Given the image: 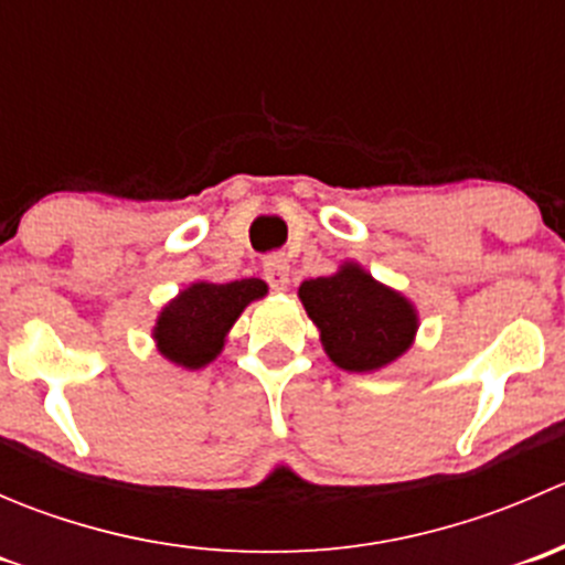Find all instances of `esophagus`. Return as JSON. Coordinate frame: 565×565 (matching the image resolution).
Wrapping results in <instances>:
<instances>
[{"instance_id": "34e87169", "label": "esophagus", "mask_w": 565, "mask_h": 565, "mask_svg": "<svg viewBox=\"0 0 565 565\" xmlns=\"http://www.w3.org/2000/svg\"><path fill=\"white\" fill-rule=\"evenodd\" d=\"M265 278L276 292H284L289 287V262L287 256L276 254V256H267L265 259Z\"/></svg>"}]
</instances>
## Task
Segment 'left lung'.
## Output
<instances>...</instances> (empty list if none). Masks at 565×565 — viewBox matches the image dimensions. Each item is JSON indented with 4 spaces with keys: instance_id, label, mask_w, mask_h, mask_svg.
Returning <instances> with one entry per match:
<instances>
[{
    "instance_id": "8db88e82",
    "label": "left lung",
    "mask_w": 565,
    "mask_h": 565,
    "mask_svg": "<svg viewBox=\"0 0 565 565\" xmlns=\"http://www.w3.org/2000/svg\"><path fill=\"white\" fill-rule=\"evenodd\" d=\"M298 298L317 324L324 355L344 372L372 374L391 366L418 333L413 300L352 259L341 262L333 276L300 284Z\"/></svg>"
}]
</instances>
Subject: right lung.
<instances>
[{
	"mask_svg": "<svg viewBox=\"0 0 565 565\" xmlns=\"http://www.w3.org/2000/svg\"><path fill=\"white\" fill-rule=\"evenodd\" d=\"M262 278H241L230 284L193 281L174 295L152 324L158 352L174 366L196 372L221 355L232 324L248 303L265 298Z\"/></svg>",
	"mask_w": 565,
	"mask_h": 565,
	"instance_id": "right-lung-1",
	"label": "right lung"
}]
</instances>
